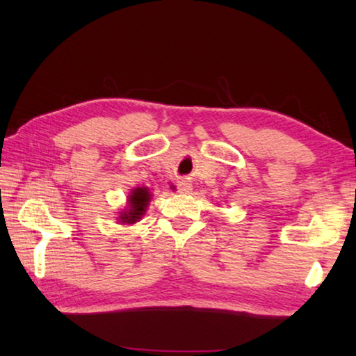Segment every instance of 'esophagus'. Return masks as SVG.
<instances>
[{"label":"esophagus","mask_w":356,"mask_h":356,"mask_svg":"<svg viewBox=\"0 0 356 356\" xmlns=\"http://www.w3.org/2000/svg\"><path fill=\"white\" fill-rule=\"evenodd\" d=\"M177 191L180 193V195H188V193L191 191V184H188V182H179L177 184Z\"/></svg>","instance_id":"1"}]
</instances>
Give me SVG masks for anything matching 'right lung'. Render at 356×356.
<instances>
[{"instance_id":"right-lung-1","label":"right lung","mask_w":356,"mask_h":356,"mask_svg":"<svg viewBox=\"0 0 356 356\" xmlns=\"http://www.w3.org/2000/svg\"><path fill=\"white\" fill-rule=\"evenodd\" d=\"M150 201V193L147 188H135L131 191V195L129 196V210H124L120 213L119 218L122 220V222H135L141 218L146 212V207Z\"/></svg>"}]
</instances>
